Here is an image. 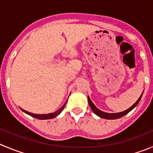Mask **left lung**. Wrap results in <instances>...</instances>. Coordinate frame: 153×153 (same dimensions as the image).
I'll use <instances>...</instances> for the list:
<instances>
[{
    "mask_svg": "<svg viewBox=\"0 0 153 153\" xmlns=\"http://www.w3.org/2000/svg\"><path fill=\"white\" fill-rule=\"evenodd\" d=\"M143 92L142 93V94L140 95V97H139V99L137 100L136 101V102H135L134 104L133 105H131V107H130L129 109H126L125 111H123V112H117V113H108V112H102V111H101L100 109H99L97 108V107L96 106V105H94V103H93L92 101L91 100V99H90V97H88V103H89V105L90 107L91 108V109H92L93 112H94V113L96 114L97 116L100 117V118H105V119H118V118H122V117L125 116V115H127V114L128 113V112H131V110H132L134 108H135V107L137 106V105L138 103H139L141 97H142L143 96Z\"/></svg>",
    "mask_w": 153,
    "mask_h": 153,
    "instance_id": "1",
    "label": "left lung"
}]
</instances>
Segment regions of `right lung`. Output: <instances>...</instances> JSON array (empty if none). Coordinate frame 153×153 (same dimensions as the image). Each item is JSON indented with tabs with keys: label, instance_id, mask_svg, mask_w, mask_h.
I'll list each match as a JSON object with an SVG mask.
<instances>
[{
	"label": "right lung",
	"instance_id": "obj_1",
	"mask_svg": "<svg viewBox=\"0 0 153 153\" xmlns=\"http://www.w3.org/2000/svg\"><path fill=\"white\" fill-rule=\"evenodd\" d=\"M66 102H67V100H66V102H65V103L63 104V105H62V106L61 107L60 109H58V110L56 111V112H52V113H49V114H34V113H31V112H27V111L24 110V109H21V108H20V109H22V112H25V113L28 114V115H31V116L34 117V118H38V119H41V120L51 119V118H55V117H56L57 115H59V114L61 113V112H62V111L63 110L64 108H65V104H66Z\"/></svg>",
	"mask_w": 153,
	"mask_h": 153
}]
</instances>
